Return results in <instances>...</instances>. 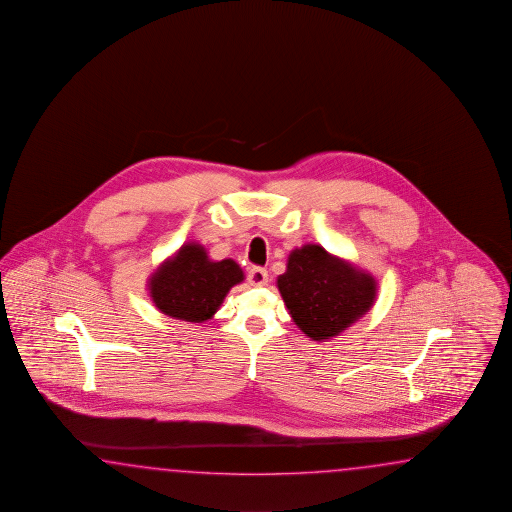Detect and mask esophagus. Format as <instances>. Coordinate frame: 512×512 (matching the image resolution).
Masks as SVG:
<instances>
[{
    "instance_id": "34e87169",
    "label": "esophagus",
    "mask_w": 512,
    "mask_h": 512,
    "mask_svg": "<svg viewBox=\"0 0 512 512\" xmlns=\"http://www.w3.org/2000/svg\"><path fill=\"white\" fill-rule=\"evenodd\" d=\"M248 281L253 286H262V284L268 283V272L261 268V266H255L248 272Z\"/></svg>"
}]
</instances>
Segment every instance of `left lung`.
<instances>
[{
	"label": "left lung",
	"mask_w": 512,
	"mask_h": 512,
	"mask_svg": "<svg viewBox=\"0 0 512 512\" xmlns=\"http://www.w3.org/2000/svg\"><path fill=\"white\" fill-rule=\"evenodd\" d=\"M277 288L294 323L316 341L330 340L351 327L376 299L371 273L330 255L318 244H305L290 253Z\"/></svg>",
	"instance_id": "8db88e82"
}]
</instances>
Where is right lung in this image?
Returning <instances> with one entry per match:
<instances>
[{
	"label": "right lung",
	"instance_id": "right-lung-1",
	"mask_svg": "<svg viewBox=\"0 0 512 512\" xmlns=\"http://www.w3.org/2000/svg\"><path fill=\"white\" fill-rule=\"evenodd\" d=\"M242 281L237 262L211 261L202 244L189 242L150 275L148 294L165 316L202 323L215 316L229 290Z\"/></svg>",
	"mask_w": 512,
	"mask_h": 512
}]
</instances>
